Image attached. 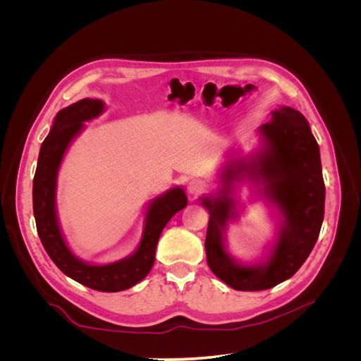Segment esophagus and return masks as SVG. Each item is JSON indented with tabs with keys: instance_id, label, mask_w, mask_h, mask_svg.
Here are the masks:
<instances>
[{
	"instance_id": "obj_1",
	"label": "esophagus",
	"mask_w": 361,
	"mask_h": 361,
	"mask_svg": "<svg viewBox=\"0 0 361 361\" xmlns=\"http://www.w3.org/2000/svg\"><path fill=\"white\" fill-rule=\"evenodd\" d=\"M204 188H206V187H204V183H203L202 180L194 179V180H191L190 185H188V192L192 194V195H197V194L203 192Z\"/></svg>"
}]
</instances>
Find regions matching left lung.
I'll return each mask as SVG.
<instances>
[{"instance_id": "left-lung-1", "label": "left lung", "mask_w": 361, "mask_h": 361, "mask_svg": "<svg viewBox=\"0 0 361 361\" xmlns=\"http://www.w3.org/2000/svg\"><path fill=\"white\" fill-rule=\"evenodd\" d=\"M265 147L257 159L228 164L223 180L231 183L239 173L264 183V192L276 202L285 216L277 244L265 265L244 267L226 253L223 231L232 216L233 199L223 195L203 199L209 211L206 232V260L214 274L236 290H265L290 279L309 257L321 232L325 185L319 146L305 117L290 106L272 113L271 122L260 126Z\"/></svg>"}]
</instances>
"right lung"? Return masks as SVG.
<instances>
[{
	"label": "right lung",
	"mask_w": 361,
	"mask_h": 361,
	"mask_svg": "<svg viewBox=\"0 0 361 361\" xmlns=\"http://www.w3.org/2000/svg\"><path fill=\"white\" fill-rule=\"evenodd\" d=\"M102 110V101L87 97L59 111L48 137L40 146L37 169L32 179V211L40 241L61 272L90 289L118 292L133 288L149 274L154 267L162 228L174 214L187 206L188 199L180 188H173L152 202L146 215L143 238L133 256L110 265H89L71 253L60 232L56 214L57 171L69 143L82 129V122L99 116Z\"/></svg>",
	"instance_id": "1"
}]
</instances>
